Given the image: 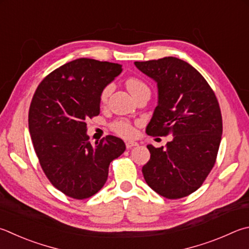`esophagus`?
<instances>
[{
    "label": "esophagus",
    "instance_id": "1",
    "mask_svg": "<svg viewBox=\"0 0 249 249\" xmlns=\"http://www.w3.org/2000/svg\"><path fill=\"white\" fill-rule=\"evenodd\" d=\"M125 144H126V148L130 149V148H133V147L138 146V142H126Z\"/></svg>",
    "mask_w": 249,
    "mask_h": 249
}]
</instances>
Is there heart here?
I'll list each match as a JSON object with an SVG mask.
<instances>
[{
  "label": "heart",
  "instance_id": "1",
  "mask_svg": "<svg viewBox=\"0 0 249 249\" xmlns=\"http://www.w3.org/2000/svg\"><path fill=\"white\" fill-rule=\"evenodd\" d=\"M126 87H127L128 91L132 93L133 97L137 96V94L140 91H142V90L148 89V86L144 84L142 80H140L139 78H136V77H130L126 80ZM112 91H113L112 84L107 85L105 88H103V90L101 91V96H100L101 103H106L107 101V98L110 97ZM111 128H112V130H114L117 135H120V136L124 137V138L133 137L135 134L134 126L132 125L130 122L126 121V120L115 121L114 123L111 125Z\"/></svg>",
  "mask_w": 249,
  "mask_h": 249
}]
</instances>
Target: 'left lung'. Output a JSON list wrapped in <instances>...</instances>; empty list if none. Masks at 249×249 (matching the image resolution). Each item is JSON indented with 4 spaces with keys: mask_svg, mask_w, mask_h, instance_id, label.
Listing matches in <instances>:
<instances>
[{
    "mask_svg": "<svg viewBox=\"0 0 249 249\" xmlns=\"http://www.w3.org/2000/svg\"><path fill=\"white\" fill-rule=\"evenodd\" d=\"M135 66L158 87V105L146 133L173 136L165 148L147 146L150 160L142 166L144 180L169 199L191 195L218 155L222 116L215 94L199 71L178 57L135 62Z\"/></svg>",
    "mask_w": 249,
    "mask_h": 249,
    "instance_id": "left-lung-1",
    "label": "left lung"
}]
</instances>
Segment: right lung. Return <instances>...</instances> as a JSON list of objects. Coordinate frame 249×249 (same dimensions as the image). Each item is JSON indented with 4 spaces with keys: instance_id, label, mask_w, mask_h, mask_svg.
I'll return each instance as SVG.
<instances>
[{
    "instance_id": "obj_1",
    "label": "right lung",
    "mask_w": 249,
    "mask_h": 249,
    "mask_svg": "<svg viewBox=\"0 0 249 249\" xmlns=\"http://www.w3.org/2000/svg\"><path fill=\"white\" fill-rule=\"evenodd\" d=\"M122 65L77 58L44 78L31 101L28 124L40 165L54 187L85 199L103 187L111 162L125 143L109 136L92 144L86 120L99 115L100 96L121 73Z\"/></svg>"
}]
</instances>
